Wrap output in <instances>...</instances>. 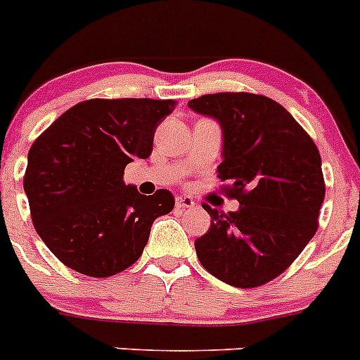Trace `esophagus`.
<instances>
[{
	"label": "esophagus",
	"mask_w": 360,
	"mask_h": 360,
	"mask_svg": "<svg viewBox=\"0 0 360 360\" xmlns=\"http://www.w3.org/2000/svg\"><path fill=\"white\" fill-rule=\"evenodd\" d=\"M193 205H195V200L191 197H188V195H183V197L176 198V207H179V209H191Z\"/></svg>",
	"instance_id": "34e87169"
}]
</instances>
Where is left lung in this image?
<instances>
[{
  "label": "left lung",
  "mask_w": 360,
  "mask_h": 360,
  "mask_svg": "<svg viewBox=\"0 0 360 360\" xmlns=\"http://www.w3.org/2000/svg\"><path fill=\"white\" fill-rule=\"evenodd\" d=\"M223 132L217 177L235 212L203 203L210 228L195 240L202 266L233 288H257L288 270L319 226L326 184L317 146L285 108L264 96L221 92L188 103Z\"/></svg>",
  "instance_id": "left-lung-1"
}]
</instances>
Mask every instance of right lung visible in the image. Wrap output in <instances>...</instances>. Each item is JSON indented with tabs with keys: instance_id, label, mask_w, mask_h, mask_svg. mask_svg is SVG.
Returning <instances> with one entry per match:
<instances>
[{
	"instance_id": "add662e5",
	"label": "right lung",
	"mask_w": 360,
	"mask_h": 360,
	"mask_svg": "<svg viewBox=\"0 0 360 360\" xmlns=\"http://www.w3.org/2000/svg\"><path fill=\"white\" fill-rule=\"evenodd\" d=\"M176 101L90 99L59 116L31 146L24 176L32 224L59 261L89 277L136 263L153 221L174 209L169 190L141 195L123 183L148 158Z\"/></svg>"
}]
</instances>
